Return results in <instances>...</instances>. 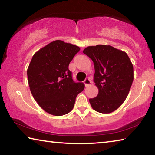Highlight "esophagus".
Here are the masks:
<instances>
[{
  "label": "esophagus",
  "instance_id": "34e87169",
  "mask_svg": "<svg viewBox=\"0 0 155 155\" xmlns=\"http://www.w3.org/2000/svg\"><path fill=\"white\" fill-rule=\"evenodd\" d=\"M84 84H85V87H87L91 84V81L90 80V78H86L85 80L84 81Z\"/></svg>",
  "mask_w": 155,
  "mask_h": 155
}]
</instances>
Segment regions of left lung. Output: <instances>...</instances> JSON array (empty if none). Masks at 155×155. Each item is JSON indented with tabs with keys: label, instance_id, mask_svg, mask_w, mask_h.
<instances>
[{
	"label": "left lung",
	"instance_id": "1",
	"mask_svg": "<svg viewBox=\"0 0 155 155\" xmlns=\"http://www.w3.org/2000/svg\"><path fill=\"white\" fill-rule=\"evenodd\" d=\"M83 53L92 60L94 81L98 89L96 97L90 99L96 111L109 114L121 106L133 81V65L125 52L111 46H88Z\"/></svg>",
	"mask_w": 155,
	"mask_h": 155
}]
</instances>
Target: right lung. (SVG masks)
I'll return each instance as SVG.
<instances>
[{
  "mask_svg": "<svg viewBox=\"0 0 155 155\" xmlns=\"http://www.w3.org/2000/svg\"><path fill=\"white\" fill-rule=\"evenodd\" d=\"M80 48L56 40L36 52L27 69L30 90L41 108L60 116L71 111L77 95L85 88L75 83L68 66Z\"/></svg>",
  "mask_w": 155,
  "mask_h": 155,
  "instance_id": "1",
  "label": "right lung"
}]
</instances>
